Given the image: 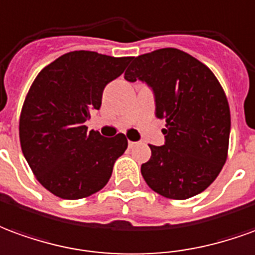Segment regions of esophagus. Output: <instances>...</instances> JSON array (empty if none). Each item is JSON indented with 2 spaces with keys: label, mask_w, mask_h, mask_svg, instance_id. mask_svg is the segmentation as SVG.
Returning <instances> with one entry per match:
<instances>
[{
  "label": "esophagus",
  "mask_w": 255,
  "mask_h": 255,
  "mask_svg": "<svg viewBox=\"0 0 255 255\" xmlns=\"http://www.w3.org/2000/svg\"><path fill=\"white\" fill-rule=\"evenodd\" d=\"M137 144H138V142H137V141H129V147H130V148L136 147Z\"/></svg>",
  "instance_id": "1"
}]
</instances>
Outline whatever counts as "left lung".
Listing matches in <instances>:
<instances>
[{"mask_svg":"<svg viewBox=\"0 0 255 255\" xmlns=\"http://www.w3.org/2000/svg\"><path fill=\"white\" fill-rule=\"evenodd\" d=\"M130 61L125 79L147 82L156 117L166 119L165 145H149L142 177L165 198H192L217 178L228 156L231 113L225 92L209 67L176 48Z\"/></svg>","mask_w":255,"mask_h":255,"instance_id":"8db88e82","label":"left lung"}]
</instances>
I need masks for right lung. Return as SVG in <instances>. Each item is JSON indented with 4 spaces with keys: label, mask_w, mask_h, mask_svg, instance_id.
Listing matches in <instances>:
<instances>
[{
    "label": "right lung",
    "mask_w": 255,
    "mask_h": 255,
    "mask_svg": "<svg viewBox=\"0 0 255 255\" xmlns=\"http://www.w3.org/2000/svg\"><path fill=\"white\" fill-rule=\"evenodd\" d=\"M129 61L74 50L42 68L30 86L19 119L21 151L39 184L61 199H82L104 188L128 148L125 134L103 137L88 131L85 122Z\"/></svg>",
    "instance_id": "obj_1"
}]
</instances>
